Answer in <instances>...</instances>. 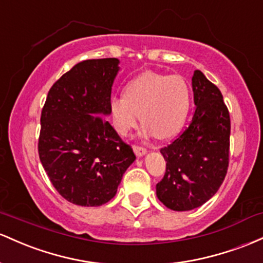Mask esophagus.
<instances>
[{
  "label": "esophagus",
  "instance_id": "34e87169",
  "mask_svg": "<svg viewBox=\"0 0 263 263\" xmlns=\"http://www.w3.org/2000/svg\"><path fill=\"white\" fill-rule=\"evenodd\" d=\"M133 149H134V153L138 156H143V155L146 154V147H144V146L134 145V146H133Z\"/></svg>",
  "mask_w": 263,
  "mask_h": 263
}]
</instances>
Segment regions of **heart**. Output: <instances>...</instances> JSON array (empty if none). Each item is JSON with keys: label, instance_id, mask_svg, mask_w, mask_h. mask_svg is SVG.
I'll return each mask as SVG.
<instances>
[{"label": "heart", "instance_id": "b5f03b06", "mask_svg": "<svg viewBox=\"0 0 263 263\" xmlns=\"http://www.w3.org/2000/svg\"><path fill=\"white\" fill-rule=\"evenodd\" d=\"M191 89L180 76L147 72L126 85L124 96L110 100V116L116 130L126 135L141 119L147 133L160 139L180 132L190 110Z\"/></svg>", "mask_w": 263, "mask_h": 263}]
</instances>
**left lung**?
I'll return each mask as SVG.
<instances>
[{
  "label": "left lung",
  "instance_id": "left-lung-1",
  "mask_svg": "<svg viewBox=\"0 0 263 263\" xmlns=\"http://www.w3.org/2000/svg\"><path fill=\"white\" fill-rule=\"evenodd\" d=\"M193 90V120L160 149L166 170L156 184V196L175 211L193 210L210 200L229 167L231 122L222 94L200 70L194 72Z\"/></svg>",
  "mask_w": 263,
  "mask_h": 263
}]
</instances>
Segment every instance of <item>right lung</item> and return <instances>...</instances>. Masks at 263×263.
Instances as JSON below:
<instances>
[{"label": "right lung", "mask_w": 263, "mask_h": 263, "mask_svg": "<svg viewBox=\"0 0 263 263\" xmlns=\"http://www.w3.org/2000/svg\"><path fill=\"white\" fill-rule=\"evenodd\" d=\"M117 58L76 64L52 85L41 114L38 154L67 201L100 206L116 196L135 154L107 120Z\"/></svg>", "instance_id": "right-lung-1"}]
</instances>
